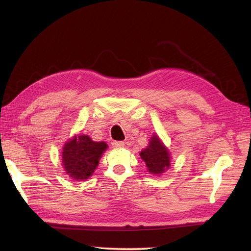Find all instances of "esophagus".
<instances>
[{"mask_svg": "<svg viewBox=\"0 0 251 251\" xmlns=\"http://www.w3.org/2000/svg\"><path fill=\"white\" fill-rule=\"evenodd\" d=\"M112 147L116 148V150H119V148L125 147V142H119V141H114L111 143Z\"/></svg>", "mask_w": 251, "mask_h": 251, "instance_id": "obj_1", "label": "esophagus"}]
</instances>
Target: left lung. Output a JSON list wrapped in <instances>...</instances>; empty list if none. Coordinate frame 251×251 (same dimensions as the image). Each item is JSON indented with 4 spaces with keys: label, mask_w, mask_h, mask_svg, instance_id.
<instances>
[{
    "label": "left lung",
    "mask_w": 251,
    "mask_h": 251,
    "mask_svg": "<svg viewBox=\"0 0 251 251\" xmlns=\"http://www.w3.org/2000/svg\"><path fill=\"white\" fill-rule=\"evenodd\" d=\"M140 156L145 163L147 171L154 176H160L170 168L171 154L157 133L151 135L150 143L146 148L141 151Z\"/></svg>",
    "instance_id": "left-lung-1"
}]
</instances>
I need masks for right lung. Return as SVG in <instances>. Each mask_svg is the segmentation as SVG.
<instances>
[{
	"label": "right lung",
	"mask_w": 251,
	"mask_h": 251,
	"mask_svg": "<svg viewBox=\"0 0 251 251\" xmlns=\"http://www.w3.org/2000/svg\"><path fill=\"white\" fill-rule=\"evenodd\" d=\"M108 145L94 142L89 135L79 134L65 143L61 162L66 173L75 181H84L93 176Z\"/></svg>",
	"instance_id": "obj_1"
}]
</instances>
